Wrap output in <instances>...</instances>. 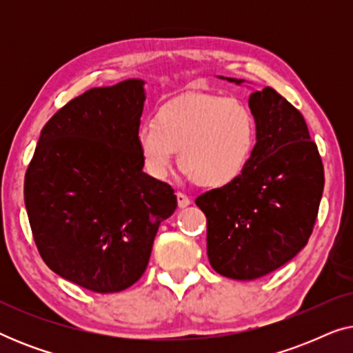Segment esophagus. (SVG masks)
<instances>
[{"label":"esophagus","instance_id":"1","mask_svg":"<svg viewBox=\"0 0 353 353\" xmlns=\"http://www.w3.org/2000/svg\"><path fill=\"white\" fill-rule=\"evenodd\" d=\"M176 201H178V207H180V209H185V207L191 204L190 197H188L186 194H183V192H176Z\"/></svg>","mask_w":353,"mask_h":353}]
</instances>
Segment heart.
Returning a JSON list of instances; mask_svg holds the SVG:
<instances>
[{"label":"heart","instance_id":"1","mask_svg":"<svg viewBox=\"0 0 353 353\" xmlns=\"http://www.w3.org/2000/svg\"><path fill=\"white\" fill-rule=\"evenodd\" d=\"M257 143V120L244 101L219 94L191 93L163 104L152 122L134 134L143 167L163 180L178 163L188 180L221 190L238 180Z\"/></svg>","mask_w":353,"mask_h":353}]
</instances>
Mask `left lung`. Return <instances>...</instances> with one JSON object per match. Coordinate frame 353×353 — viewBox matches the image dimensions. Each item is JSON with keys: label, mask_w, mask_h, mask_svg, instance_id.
Returning <instances> with one entry per match:
<instances>
[{"label": "left lung", "mask_w": 353, "mask_h": 353, "mask_svg": "<svg viewBox=\"0 0 353 353\" xmlns=\"http://www.w3.org/2000/svg\"><path fill=\"white\" fill-rule=\"evenodd\" d=\"M249 108L257 143L244 173L196 199L207 216L212 268L238 281L262 278L305 248L325 186L321 157L302 114L270 86L252 91Z\"/></svg>", "instance_id": "8db88e82"}]
</instances>
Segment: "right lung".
Here are the masks:
<instances>
[{
	"label": "right lung",
	"mask_w": 353,
	"mask_h": 353,
	"mask_svg": "<svg viewBox=\"0 0 353 353\" xmlns=\"http://www.w3.org/2000/svg\"><path fill=\"white\" fill-rule=\"evenodd\" d=\"M144 101L139 79L85 91L48 120L26 173L41 259L93 292L133 286L159 226L176 209L172 188L143 172L134 144Z\"/></svg>",
	"instance_id": "right-lung-1"
}]
</instances>
